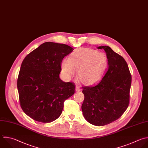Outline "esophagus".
<instances>
[{"mask_svg":"<svg viewBox=\"0 0 148 148\" xmlns=\"http://www.w3.org/2000/svg\"><path fill=\"white\" fill-rule=\"evenodd\" d=\"M75 90H76L77 92H79V91H80V90H81L80 86H78V85H76V86H75Z\"/></svg>","mask_w":148,"mask_h":148,"instance_id":"34e87169","label":"esophagus"}]
</instances>
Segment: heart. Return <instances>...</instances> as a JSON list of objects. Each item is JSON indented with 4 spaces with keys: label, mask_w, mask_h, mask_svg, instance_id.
I'll list each match as a JSON object with an SVG mask.
<instances>
[{
    "label": "heart",
    "mask_w": 148,
    "mask_h": 148,
    "mask_svg": "<svg viewBox=\"0 0 148 148\" xmlns=\"http://www.w3.org/2000/svg\"><path fill=\"white\" fill-rule=\"evenodd\" d=\"M108 63L106 56L92 49H78L62 62L63 74L70 78L78 69L79 79L85 84H92L102 76Z\"/></svg>",
    "instance_id": "1"
}]
</instances>
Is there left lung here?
I'll list each match as a JSON object with an SVG mask.
<instances>
[{"label": "left lung", "instance_id": "8db88e82", "mask_svg": "<svg viewBox=\"0 0 148 148\" xmlns=\"http://www.w3.org/2000/svg\"><path fill=\"white\" fill-rule=\"evenodd\" d=\"M105 51L108 66L102 78L92 86H82L81 106L85 120L103 126L119 119L130 102L131 75L124 59L108 46L97 47Z\"/></svg>", "mask_w": 148, "mask_h": 148}]
</instances>
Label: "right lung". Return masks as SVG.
<instances>
[{
  "mask_svg": "<svg viewBox=\"0 0 148 148\" xmlns=\"http://www.w3.org/2000/svg\"><path fill=\"white\" fill-rule=\"evenodd\" d=\"M74 49L65 44L47 42L22 62L17 79L20 106L33 120L51 123L62 114L64 102L75 93V85L59 77L63 58Z\"/></svg>",
  "mask_w": 148,
  "mask_h": 148,
  "instance_id": "1",
  "label": "right lung"
}]
</instances>
